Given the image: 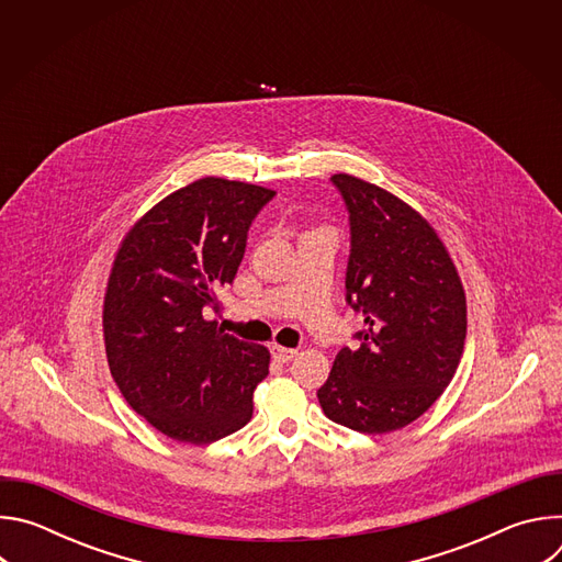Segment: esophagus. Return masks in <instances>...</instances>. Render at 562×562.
<instances>
[{
  "mask_svg": "<svg viewBox=\"0 0 562 562\" xmlns=\"http://www.w3.org/2000/svg\"><path fill=\"white\" fill-rule=\"evenodd\" d=\"M297 351L295 349H289V347H280V345H273L271 347V356L278 360V362H289Z\"/></svg>",
  "mask_w": 562,
  "mask_h": 562,
  "instance_id": "obj_1",
  "label": "esophagus"
}]
</instances>
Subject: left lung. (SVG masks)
<instances>
[{
	"label": "left lung",
	"instance_id": "8db88e82",
	"mask_svg": "<svg viewBox=\"0 0 562 562\" xmlns=\"http://www.w3.org/2000/svg\"><path fill=\"white\" fill-rule=\"evenodd\" d=\"M349 211L347 304L364 315L358 349H340L317 389L325 416L360 434L420 418L451 382L467 338L458 271L431 224L360 178H331Z\"/></svg>",
	"mask_w": 562,
	"mask_h": 562
}]
</instances>
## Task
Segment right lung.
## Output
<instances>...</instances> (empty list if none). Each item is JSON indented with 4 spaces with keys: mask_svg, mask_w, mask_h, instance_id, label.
<instances>
[{
    "mask_svg": "<svg viewBox=\"0 0 562 562\" xmlns=\"http://www.w3.org/2000/svg\"><path fill=\"white\" fill-rule=\"evenodd\" d=\"M276 191L202 178L157 202L124 237L104 297L111 375L165 436L209 445L254 416L269 351L226 334L215 291L231 284L247 233Z\"/></svg>",
    "mask_w": 562,
    "mask_h": 562,
    "instance_id": "obj_1",
    "label": "right lung"
}]
</instances>
